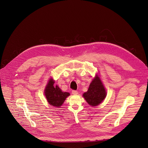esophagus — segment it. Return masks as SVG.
<instances>
[{
	"mask_svg": "<svg viewBox=\"0 0 148 148\" xmlns=\"http://www.w3.org/2000/svg\"><path fill=\"white\" fill-rule=\"evenodd\" d=\"M72 94H74V95H76V94H77V91L76 90H72Z\"/></svg>",
	"mask_w": 148,
	"mask_h": 148,
	"instance_id": "34e87169",
	"label": "esophagus"
}]
</instances>
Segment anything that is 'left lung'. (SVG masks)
Segmentation results:
<instances>
[{
    "mask_svg": "<svg viewBox=\"0 0 148 148\" xmlns=\"http://www.w3.org/2000/svg\"><path fill=\"white\" fill-rule=\"evenodd\" d=\"M106 94V89L99 77L96 76L90 83L88 91L83 96L89 105L96 106L104 99Z\"/></svg>",
    "mask_w": 148,
    "mask_h": 148,
    "instance_id": "obj_1",
    "label": "left lung"
}]
</instances>
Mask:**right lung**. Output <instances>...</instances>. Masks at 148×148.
Wrapping results in <instances>:
<instances>
[{
	"label": "right lung",
	"instance_id": "right-lung-1",
	"mask_svg": "<svg viewBox=\"0 0 148 148\" xmlns=\"http://www.w3.org/2000/svg\"><path fill=\"white\" fill-rule=\"evenodd\" d=\"M54 81L51 78L44 90V94L48 103L50 105L56 107H60L64 103L66 98L70 95V94L69 92H62L58 85L54 86Z\"/></svg>",
	"mask_w": 148,
	"mask_h": 148
}]
</instances>
